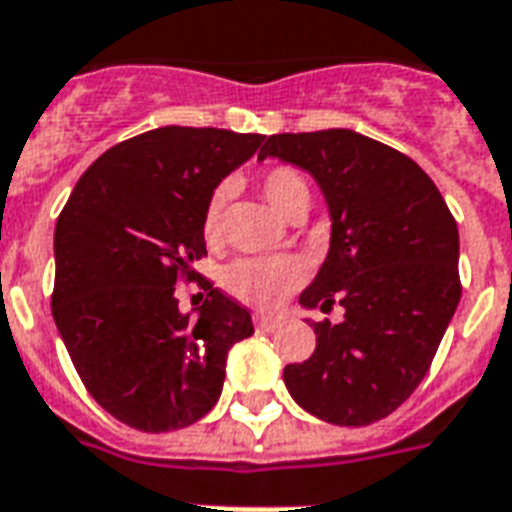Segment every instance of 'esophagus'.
I'll use <instances>...</instances> for the list:
<instances>
[{"mask_svg":"<svg viewBox=\"0 0 512 512\" xmlns=\"http://www.w3.org/2000/svg\"><path fill=\"white\" fill-rule=\"evenodd\" d=\"M256 326H259L261 332H275V329H278L280 326V321L278 318H275V315H256Z\"/></svg>","mask_w":512,"mask_h":512,"instance_id":"esophagus-1","label":"esophagus"}]
</instances>
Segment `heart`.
Returning a JSON list of instances; mask_svg holds the SVG:
<instances>
[{"label":"heart","mask_w":512,"mask_h":512,"mask_svg":"<svg viewBox=\"0 0 512 512\" xmlns=\"http://www.w3.org/2000/svg\"><path fill=\"white\" fill-rule=\"evenodd\" d=\"M261 194L280 215H291L310 207V186L302 172L294 167H275L261 178ZM229 199V186H218L207 199L202 215V232L207 242L221 240L224 232V207ZM305 278V267L294 256H248L232 261L224 272V288L245 305L272 310L294 291Z\"/></svg>","instance_id":"obj_1"}]
</instances>
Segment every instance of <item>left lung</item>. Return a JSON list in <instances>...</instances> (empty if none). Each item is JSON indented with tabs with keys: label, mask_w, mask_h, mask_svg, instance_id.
<instances>
[{
	"label": "left lung",
	"mask_w": 512,
	"mask_h": 512,
	"mask_svg": "<svg viewBox=\"0 0 512 512\" xmlns=\"http://www.w3.org/2000/svg\"><path fill=\"white\" fill-rule=\"evenodd\" d=\"M267 156L310 172L332 218L299 305L345 310L313 324V356L283 370L288 394L329 424H375L416 391L456 313V221L416 161L351 129L272 134Z\"/></svg>",
	"instance_id": "left-lung-1"
}]
</instances>
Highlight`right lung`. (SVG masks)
I'll use <instances>...</instances> for the list:
<instances>
[{"mask_svg":"<svg viewBox=\"0 0 512 512\" xmlns=\"http://www.w3.org/2000/svg\"><path fill=\"white\" fill-rule=\"evenodd\" d=\"M264 134L161 126L118 142L83 172L53 234V321L88 394L140 432H172L221 397L226 353L251 313L213 283L197 318L175 286L199 280L202 215Z\"/></svg>","mask_w":512,"mask_h":512,"instance_id":"right-lung-1","label":"right lung"}]
</instances>
